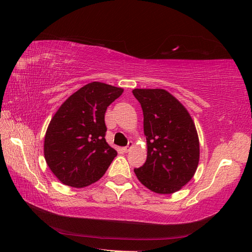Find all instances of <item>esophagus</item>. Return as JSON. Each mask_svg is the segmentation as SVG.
<instances>
[{
	"label": "esophagus",
	"mask_w": 252,
	"mask_h": 252,
	"mask_svg": "<svg viewBox=\"0 0 252 252\" xmlns=\"http://www.w3.org/2000/svg\"><path fill=\"white\" fill-rule=\"evenodd\" d=\"M133 147V142H129V144H127V146H126V147H123L122 148V151L125 152V153H127V152H130L131 151V148Z\"/></svg>",
	"instance_id": "esophagus-1"
}]
</instances>
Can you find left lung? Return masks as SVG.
Listing matches in <instances>:
<instances>
[{
  "mask_svg": "<svg viewBox=\"0 0 252 252\" xmlns=\"http://www.w3.org/2000/svg\"><path fill=\"white\" fill-rule=\"evenodd\" d=\"M144 115L147 158L134 169L138 181L157 194H173L194 176L199 138L189 112L163 89H134Z\"/></svg>",
  "mask_w": 252,
  "mask_h": 252,
  "instance_id": "left-lung-1",
  "label": "left lung"
}]
</instances>
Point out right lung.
<instances>
[{
  "mask_svg": "<svg viewBox=\"0 0 252 252\" xmlns=\"http://www.w3.org/2000/svg\"><path fill=\"white\" fill-rule=\"evenodd\" d=\"M123 89L91 82L63 101L44 137V158L63 184L82 189L98 181L117 156L105 140V112Z\"/></svg>",
  "mask_w": 252,
  "mask_h": 252,
  "instance_id": "right-lung-1",
  "label": "right lung"
}]
</instances>
